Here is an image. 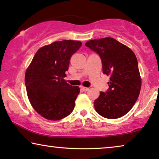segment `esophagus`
<instances>
[{"instance_id":"esophagus-1","label":"esophagus","mask_w":159,"mask_h":159,"mask_svg":"<svg viewBox=\"0 0 159 159\" xmlns=\"http://www.w3.org/2000/svg\"><path fill=\"white\" fill-rule=\"evenodd\" d=\"M82 89H83L84 92H87V91L89 90V88H87V87H82Z\"/></svg>"}]
</instances>
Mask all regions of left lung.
Returning a JSON list of instances; mask_svg holds the SVG:
<instances>
[{"label":"left lung","mask_w":159,"mask_h":159,"mask_svg":"<svg viewBox=\"0 0 159 159\" xmlns=\"http://www.w3.org/2000/svg\"><path fill=\"white\" fill-rule=\"evenodd\" d=\"M101 59L103 73L110 77L108 89L94 102L99 115L109 119L122 117L138 98L141 78L138 62L129 48L113 38L91 40L85 44Z\"/></svg>","instance_id":"left-lung-1"}]
</instances>
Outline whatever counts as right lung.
Listing matches in <instances>:
<instances>
[{
    "label": "right lung",
    "mask_w": 159,
    "mask_h": 159,
    "mask_svg": "<svg viewBox=\"0 0 159 159\" xmlns=\"http://www.w3.org/2000/svg\"><path fill=\"white\" fill-rule=\"evenodd\" d=\"M81 45V41L65 40L43 46L27 69V97L35 111L46 119H62L73 111L80 89L70 85L63 78L72 55Z\"/></svg>",
    "instance_id": "add662e5"
}]
</instances>
